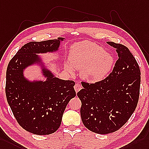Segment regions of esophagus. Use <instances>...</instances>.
Wrapping results in <instances>:
<instances>
[{
	"label": "esophagus",
	"mask_w": 149,
	"mask_h": 149,
	"mask_svg": "<svg viewBox=\"0 0 149 149\" xmlns=\"http://www.w3.org/2000/svg\"><path fill=\"white\" fill-rule=\"evenodd\" d=\"M74 90H75L76 92H79V90L81 89L82 86H81V85L80 84H79V83H76V85H74Z\"/></svg>",
	"instance_id": "1"
}]
</instances>
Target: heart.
Wrapping results in <instances>:
<instances>
[{"label": "heart", "mask_w": 149, "mask_h": 149, "mask_svg": "<svg viewBox=\"0 0 149 149\" xmlns=\"http://www.w3.org/2000/svg\"><path fill=\"white\" fill-rule=\"evenodd\" d=\"M69 61L64 65L67 71L72 73L73 67L81 70L83 79L90 82H97L103 79L109 71L113 58L95 43L85 41L71 47Z\"/></svg>", "instance_id": "b5f03b06"}]
</instances>
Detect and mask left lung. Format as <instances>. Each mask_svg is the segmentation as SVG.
I'll list each match as a JSON object with an SVG mask.
<instances>
[{
	"label": "left lung",
	"mask_w": 149,
	"mask_h": 149,
	"mask_svg": "<svg viewBox=\"0 0 149 149\" xmlns=\"http://www.w3.org/2000/svg\"><path fill=\"white\" fill-rule=\"evenodd\" d=\"M118 54L107 77L95 83L81 81L77 95L81 102V120L86 128L99 134L120 129L136 107L140 95V70L127 47L109 42Z\"/></svg>",
	"instance_id": "left-lung-1"
}]
</instances>
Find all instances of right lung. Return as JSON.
<instances>
[{"mask_svg": "<svg viewBox=\"0 0 149 149\" xmlns=\"http://www.w3.org/2000/svg\"><path fill=\"white\" fill-rule=\"evenodd\" d=\"M63 40L59 38L26 43L10 61L7 68V100L19 125L35 135H49L59 128L66 106L76 96L75 83L54 78L47 71L44 74L48 81L29 83L23 78V70L35 62V53L57 50Z\"/></svg>", "mask_w": 149, "mask_h": 149, "instance_id": "add662e5", "label": "right lung"}]
</instances>
